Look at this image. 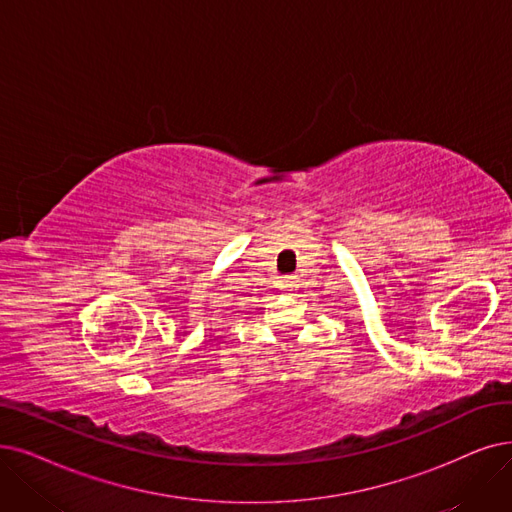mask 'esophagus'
<instances>
[{"instance_id":"obj_1","label":"esophagus","mask_w":512,"mask_h":512,"mask_svg":"<svg viewBox=\"0 0 512 512\" xmlns=\"http://www.w3.org/2000/svg\"><path fill=\"white\" fill-rule=\"evenodd\" d=\"M296 283H298V279H296L294 275H285V277H281V288H283V290H292V288H296Z\"/></svg>"}]
</instances>
